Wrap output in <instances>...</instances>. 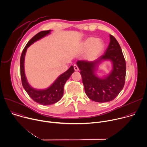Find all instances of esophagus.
Listing matches in <instances>:
<instances>
[{"instance_id": "34e87169", "label": "esophagus", "mask_w": 147, "mask_h": 147, "mask_svg": "<svg viewBox=\"0 0 147 147\" xmlns=\"http://www.w3.org/2000/svg\"><path fill=\"white\" fill-rule=\"evenodd\" d=\"M73 67H74V70H75V71H78V70H79L78 66H77L76 65H74L73 66Z\"/></svg>"}]
</instances>
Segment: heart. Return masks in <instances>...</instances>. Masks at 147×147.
<instances>
[{"instance_id":"b5f03b06","label":"heart","mask_w":147,"mask_h":147,"mask_svg":"<svg viewBox=\"0 0 147 147\" xmlns=\"http://www.w3.org/2000/svg\"><path fill=\"white\" fill-rule=\"evenodd\" d=\"M105 47V42L94 37H88L82 43V49L83 51L88 50L86 57L89 59L96 58L104 50Z\"/></svg>"}]
</instances>
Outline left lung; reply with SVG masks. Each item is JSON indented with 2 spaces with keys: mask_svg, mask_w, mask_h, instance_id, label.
Returning <instances> with one entry per match:
<instances>
[{
  "mask_svg": "<svg viewBox=\"0 0 147 147\" xmlns=\"http://www.w3.org/2000/svg\"><path fill=\"white\" fill-rule=\"evenodd\" d=\"M105 54L93 61H78L85 93L92 100L105 103L114 100L122 90L126 76V62L121 48L112 35ZM109 60L113 64V70L107 76L99 78L95 73L96 67L102 61Z\"/></svg>",
  "mask_w": 147,
  "mask_h": 147,
  "instance_id": "8db88e82",
  "label": "left lung"
}]
</instances>
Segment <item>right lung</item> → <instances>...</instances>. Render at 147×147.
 <instances>
[{"instance_id":"obj_1","label":"right lung","mask_w":147,"mask_h":147,"mask_svg":"<svg viewBox=\"0 0 147 147\" xmlns=\"http://www.w3.org/2000/svg\"><path fill=\"white\" fill-rule=\"evenodd\" d=\"M50 32L51 30L41 31L33 37L26 44L23 50L20 59L21 77L22 86L32 99L41 105H53L61 99L63 94L64 85L74 71V67L71 66L66 71L59 76L50 87L45 89H34L28 82L24 70V60L27 48L34 42L50 34Z\"/></svg>"}]
</instances>
